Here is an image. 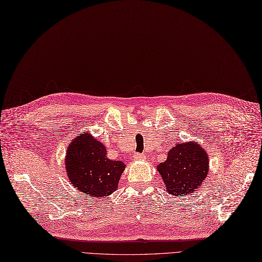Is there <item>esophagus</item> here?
Masks as SVG:
<instances>
[{"mask_svg": "<svg viewBox=\"0 0 262 262\" xmlns=\"http://www.w3.org/2000/svg\"><path fill=\"white\" fill-rule=\"evenodd\" d=\"M133 158H134V160H137V161H141V160H144L145 159L144 155L143 154H140V153H134Z\"/></svg>", "mask_w": 262, "mask_h": 262, "instance_id": "obj_1", "label": "esophagus"}]
</instances>
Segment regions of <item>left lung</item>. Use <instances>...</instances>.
<instances>
[{"mask_svg":"<svg viewBox=\"0 0 262 262\" xmlns=\"http://www.w3.org/2000/svg\"><path fill=\"white\" fill-rule=\"evenodd\" d=\"M166 192L185 197L196 192L209 172V159L205 148L194 141L172 146L167 158L158 166Z\"/></svg>","mask_w":262,"mask_h":262,"instance_id":"8db88e82","label":"left lung"}]
</instances>
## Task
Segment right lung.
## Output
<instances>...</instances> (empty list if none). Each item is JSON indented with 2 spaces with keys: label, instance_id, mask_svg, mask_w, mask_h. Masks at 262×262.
Wrapping results in <instances>:
<instances>
[{
  "label": "right lung",
  "instance_id": "right-lung-1",
  "mask_svg": "<svg viewBox=\"0 0 262 262\" xmlns=\"http://www.w3.org/2000/svg\"><path fill=\"white\" fill-rule=\"evenodd\" d=\"M65 167L69 182L93 199L109 196L116 189L125 168L122 161L107 157V148L89 132H81L68 145Z\"/></svg>",
  "mask_w": 262,
  "mask_h": 262
}]
</instances>
